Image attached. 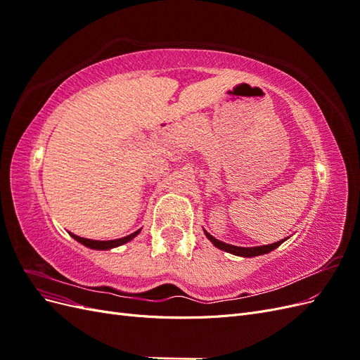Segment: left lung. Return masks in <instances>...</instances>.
Returning a JSON list of instances; mask_svg holds the SVG:
<instances>
[{
	"label": "left lung",
	"instance_id": "obj_1",
	"mask_svg": "<svg viewBox=\"0 0 360 360\" xmlns=\"http://www.w3.org/2000/svg\"><path fill=\"white\" fill-rule=\"evenodd\" d=\"M205 236L216 248L225 250V252H230V254H234V255H240V257H257V255L267 254V252H270V250L276 249L282 242H284V240H281V242L271 243V245L255 246V248H240V246H233V245H228V243H224L221 240H217V238H214L209 233H205Z\"/></svg>",
	"mask_w": 360,
	"mask_h": 360
}]
</instances>
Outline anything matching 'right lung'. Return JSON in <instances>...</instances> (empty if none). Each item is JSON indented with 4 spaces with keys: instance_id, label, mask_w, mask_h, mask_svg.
Here are the masks:
<instances>
[{
    "instance_id": "obj_1",
    "label": "right lung",
    "mask_w": 360,
    "mask_h": 360,
    "mask_svg": "<svg viewBox=\"0 0 360 360\" xmlns=\"http://www.w3.org/2000/svg\"><path fill=\"white\" fill-rule=\"evenodd\" d=\"M139 231H141V230H138V231H135V233H132V234H129V236H126V237L115 238V240H106V242L90 240V238H84V237H79V236H75V234H72V233H70V236L75 238L76 242L82 243V245L86 246V248L97 249V250H103V249H111V248H117V246H120V245L127 243L129 240H132V238H134Z\"/></svg>"
}]
</instances>
